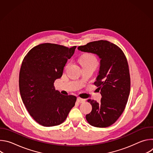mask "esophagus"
Masks as SVG:
<instances>
[{"label":"esophagus","instance_id":"1","mask_svg":"<svg viewBox=\"0 0 153 153\" xmlns=\"http://www.w3.org/2000/svg\"><path fill=\"white\" fill-rule=\"evenodd\" d=\"M77 102H79V103H83V102H84L85 101V100L83 99L78 97V98L77 99Z\"/></svg>","mask_w":153,"mask_h":153}]
</instances>
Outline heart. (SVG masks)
<instances>
[{
  "label": "heart",
  "mask_w": 153,
  "mask_h": 153,
  "mask_svg": "<svg viewBox=\"0 0 153 153\" xmlns=\"http://www.w3.org/2000/svg\"><path fill=\"white\" fill-rule=\"evenodd\" d=\"M80 63L82 67H93L96 68L98 65V60L93 54H86L80 58Z\"/></svg>",
  "instance_id": "obj_1"
}]
</instances>
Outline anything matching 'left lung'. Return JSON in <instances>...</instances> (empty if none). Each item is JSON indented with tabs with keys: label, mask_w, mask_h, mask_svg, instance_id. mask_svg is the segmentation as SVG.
Listing matches in <instances>:
<instances>
[{
	"label": "left lung",
	"mask_w": 153,
	"mask_h": 153,
	"mask_svg": "<svg viewBox=\"0 0 153 153\" xmlns=\"http://www.w3.org/2000/svg\"><path fill=\"white\" fill-rule=\"evenodd\" d=\"M79 50L95 54L100 58V68L96 81L102 98L100 102L88 99L91 112L86 115L91 125L110 126L123 112L130 92V76L127 59L122 50L107 40L91 42L79 46Z\"/></svg>",
	"instance_id": "8db88e82"
}]
</instances>
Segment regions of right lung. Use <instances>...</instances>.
Listing matches in <instances>:
<instances>
[{
  "instance_id": "1",
  "label": "right lung",
  "mask_w": 153,
  "mask_h": 153,
  "mask_svg": "<svg viewBox=\"0 0 153 153\" xmlns=\"http://www.w3.org/2000/svg\"><path fill=\"white\" fill-rule=\"evenodd\" d=\"M76 48L42 43L33 48L22 63L19 80L22 100L31 116L43 126L63 123L75 105L77 97L62 94L54 83L62 77Z\"/></svg>"
}]
</instances>
